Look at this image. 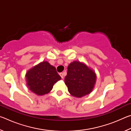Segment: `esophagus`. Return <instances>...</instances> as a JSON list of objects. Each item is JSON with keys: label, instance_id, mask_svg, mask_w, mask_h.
Returning a JSON list of instances; mask_svg holds the SVG:
<instances>
[{"label": "esophagus", "instance_id": "obj_1", "mask_svg": "<svg viewBox=\"0 0 131 131\" xmlns=\"http://www.w3.org/2000/svg\"><path fill=\"white\" fill-rule=\"evenodd\" d=\"M59 75H60V76H61L62 79H63V76H64V75H63V73H59Z\"/></svg>", "mask_w": 131, "mask_h": 131}]
</instances>
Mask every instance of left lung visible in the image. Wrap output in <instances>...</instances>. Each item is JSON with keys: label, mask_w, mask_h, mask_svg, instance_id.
I'll return each instance as SVG.
<instances>
[{"label": "left lung", "mask_w": 131, "mask_h": 131, "mask_svg": "<svg viewBox=\"0 0 131 131\" xmlns=\"http://www.w3.org/2000/svg\"><path fill=\"white\" fill-rule=\"evenodd\" d=\"M96 79V74L92 69L80 62L75 61L68 66L65 83L72 96L81 97L92 91Z\"/></svg>", "instance_id": "8db88e82"}]
</instances>
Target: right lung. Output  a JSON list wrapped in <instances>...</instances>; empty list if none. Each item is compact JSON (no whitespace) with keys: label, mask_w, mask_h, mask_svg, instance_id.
Listing matches in <instances>:
<instances>
[{"label":"right lung","mask_w":131,"mask_h":131,"mask_svg":"<svg viewBox=\"0 0 131 131\" xmlns=\"http://www.w3.org/2000/svg\"><path fill=\"white\" fill-rule=\"evenodd\" d=\"M25 76L29 89L37 95L48 94L54 84L61 79L56 68L47 61L42 62L30 69Z\"/></svg>","instance_id":"obj_1"}]
</instances>
